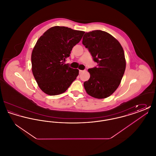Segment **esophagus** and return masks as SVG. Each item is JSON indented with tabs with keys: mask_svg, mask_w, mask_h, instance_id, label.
<instances>
[{
	"mask_svg": "<svg viewBox=\"0 0 156 156\" xmlns=\"http://www.w3.org/2000/svg\"><path fill=\"white\" fill-rule=\"evenodd\" d=\"M83 71H83V70H80V71H79V73H80V74H81Z\"/></svg>",
	"mask_w": 156,
	"mask_h": 156,
	"instance_id": "obj_1",
	"label": "esophagus"
}]
</instances>
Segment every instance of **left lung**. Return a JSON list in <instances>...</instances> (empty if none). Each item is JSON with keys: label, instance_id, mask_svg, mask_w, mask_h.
I'll return each mask as SVG.
<instances>
[{"label": "left lung", "instance_id": "1", "mask_svg": "<svg viewBox=\"0 0 156 156\" xmlns=\"http://www.w3.org/2000/svg\"><path fill=\"white\" fill-rule=\"evenodd\" d=\"M82 44L98 64L97 67L88 70L90 78L83 83L87 93L97 99L111 96L118 88L126 68L122 45L115 37L101 30L85 33Z\"/></svg>", "mask_w": 156, "mask_h": 156}]
</instances>
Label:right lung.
<instances>
[{
    "label": "right lung",
    "mask_w": 156,
    "mask_h": 156,
    "mask_svg": "<svg viewBox=\"0 0 156 156\" xmlns=\"http://www.w3.org/2000/svg\"><path fill=\"white\" fill-rule=\"evenodd\" d=\"M85 31L54 26L37 40L31 52V70L38 86L48 95L65 92L79 74L64 64Z\"/></svg>",
    "instance_id": "add662e5"
}]
</instances>
